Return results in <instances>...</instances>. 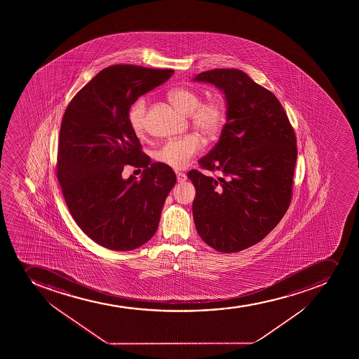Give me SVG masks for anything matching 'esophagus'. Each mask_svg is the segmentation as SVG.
I'll use <instances>...</instances> for the list:
<instances>
[{
  "label": "esophagus",
  "mask_w": 359,
  "mask_h": 359,
  "mask_svg": "<svg viewBox=\"0 0 359 359\" xmlns=\"http://www.w3.org/2000/svg\"><path fill=\"white\" fill-rule=\"evenodd\" d=\"M187 180V177H186L185 173H177V182H184Z\"/></svg>",
  "instance_id": "34e87169"
}]
</instances>
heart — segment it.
Returning <instances> with one entry per match:
<instances>
[{"mask_svg":"<svg viewBox=\"0 0 359 359\" xmlns=\"http://www.w3.org/2000/svg\"><path fill=\"white\" fill-rule=\"evenodd\" d=\"M170 98L179 110L189 114L193 126L201 135L213 137L220 131L226 118V110L220 100H210L201 103V95L191 88H177L172 90ZM146 114L147 102L142 97L135 100L128 112V121L132 130L138 137H142L145 133L147 126ZM200 149L201 142L199 137L189 135L182 138L167 140L156 149L153 156L161 165L174 170H182L189 165V160L199 152Z\"/></svg>","mask_w":359,"mask_h":359,"instance_id":"b5f03b06","label":"heart"}]
</instances>
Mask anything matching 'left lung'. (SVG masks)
<instances>
[{
    "instance_id": "1",
    "label": "left lung",
    "mask_w": 359,
    "mask_h": 359,
    "mask_svg": "<svg viewBox=\"0 0 359 359\" xmlns=\"http://www.w3.org/2000/svg\"><path fill=\"white\" fill-rule=\"evenodd\" d=\"M194 82L217 86L226 100V124L217 145L189 170L196 187L193 219L200 238L221 252L261 241L290 205L296 137L275 95L238 69L201 72Z\"/></svg>"
}]
</instances>
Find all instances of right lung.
Instances as JSON below:
<instances>
[{
  "label": "right lung",
  "instance_id": "add662e5",
  "mask_svg": "<svg viewBox=\"0 0 359 359\" xmlns=\"http://www.w3.org/2000/svg\"><path fill=\"white\" fill-rule=\"evenodd\" d=\"M173 70L112 65L69 104L62 121L57 177L76 224L105 248L126 252L156 234L177 177L152 163L128 121L132 104L166 82ZM125 164L144 168L122 177Z\"/></svg>",
  "mask_w": 359,
  "mask_h": 359
}]
</instances>
